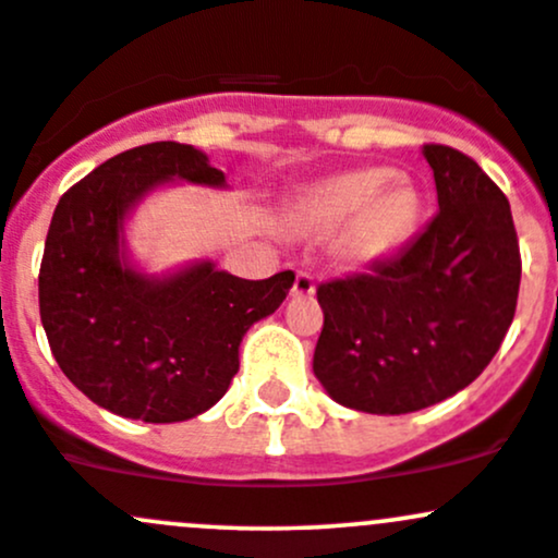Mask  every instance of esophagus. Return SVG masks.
I'll use <instances>...</instances> for the list:
<instances>
[{"mask_svg": "<svg viewBox=\"0 0 558 558\" xmlns=\"http://www.w3.org/2000/svg\"><path fill=\"white\" fill-rule=\"evenodd\" d=\"M291 294H294V296H313L315 294L313 275L296 272V280H294V289H291Z\"/></svg>", "mask_w": 558, "mask_h": 558, "instance_id": "34e87169", "label": "esophagus"}]
</instances>
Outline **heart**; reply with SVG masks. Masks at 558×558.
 Here are the masks:
<instances>
[{
	"label": "heart",
	"mask_w": 558,
	"mask_h": 558,
	"mask_svg": "<svg viewBox=\"0 0 558 558\" xmlns=\"http://www.w3.org/2000/svg\"><path fill=\"white\" fill-rule=\"evenodd\" d=\"M424 213L418 189L397 180L388 167H367L318 180L294 207L296 227L313 234H335L337 258L348 269H364L402 251Z\"/></svg>",
	"instance_id": "b5f03b06"
}]
</instances>
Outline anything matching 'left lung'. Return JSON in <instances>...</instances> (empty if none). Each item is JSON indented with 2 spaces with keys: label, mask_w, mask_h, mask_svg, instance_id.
I'll return each mask as SVG.
<instances>
[{
  "label": "left lung",
  "mask_w": 558,
  "mask_h": 558,
  "mask_svg": "<svg viewBox=\"0 0 558 558\" xmlns=\"http://www.w3.org/2000/svg\"><path fill=\"white\" fill-rule=\"evenodd\" d=\"M440 213L393 258L318 286L313 373L342 408L402 415L466 388L515 315L521 253L510 202L461 150L424 145Z\"/></svg>",
  "instance_id": "1"
}]
</instances>
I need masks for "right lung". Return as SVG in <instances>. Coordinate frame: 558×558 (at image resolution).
Listing matches in <instances>:
<instances>
[{"instance_id": "add662e5", "label": "right lung", "mask_w": 558, "mask_h": 558, "mask_svg": "<svg viewBox=\"0 0 558 558\" xmlns=\"http://www.w3.org/2000/svg\"><path fill=\"white\" fill-rule=\"evenodd\" d=\"M227 189L194 145L123 150L56 205L39 267V318L61 373L123 418L174 424L210 410L240 369V342L280 307L294 272L245 280L210 258L148 275L129 258L126 221L159 185Z\"/></svg>"}]
</instances>
